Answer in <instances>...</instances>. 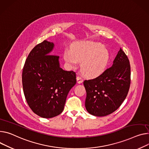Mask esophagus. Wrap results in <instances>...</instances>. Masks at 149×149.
Returning <instances> with one entry per match:
<instances>
[{
    "label": "esophagus",
    "instance_id": "1",
    "mask_svg": "<svg viewBox=\"0 0 149 149\" xmlns=\"http://www.w3.org/2000/svg\"><path fill=\"white\" fill-rule=\"evenodd\" d=\"M76 79H77V82L78 84H81V83H82V82H83V79H82V77H81V76H77Z\"/></svg>",
    "mask_w": 149,
    "mask_h": 149
}]
</instances>
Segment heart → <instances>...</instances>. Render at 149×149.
Listing matches in <instances>:
<instances>
[{
  "label": "heart",
  "instance_id": "obj_1",
  "mask_svg": "<svg viewBox=\"0 0 149 149\" xmlns=\"http://www.w3.org/2000/svg\"><path fill=\"white\" fill-rule=\"evenodd\" d=\"M65 61L71 65L81 62V70L86 76L93 77L103 72L109 63L110 55L100 43L91 42H76L71 50L64 52Z\"/></svg>",
  "mask_w": 149,
  "mask_h": 149
}]
</instances>
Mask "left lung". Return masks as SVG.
<instances>
[{
    "label": "left lung",
    "instance_id": "8db88e82",
    "mask_svg": "<svg viewBox=\"0 0 149 149\" xmlns=\"http://www.w3.org/2000/svg\"><path fill=\"white\" fill-rule=\"evenodd\" d=\"M130 84V61L120 48L111 67L98 77L84 81L87 111L96 116H104L112 113L127 97Z\"/></svg>",
    "mask_w": 149,
    "mask_h": 149
}]
</instances>
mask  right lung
<instances>
[{"instance_id":"1","label":"right lung","mask_w":149,"mask_h":149,"mask_svg":"<svg viewBox=\"0 0 149 149\" xmlns=\"http://www.w3.org/2000/svg\"><path fill=\"white\" fill-rule=\"evenodd\" d=\"M54 43L44 40L30 51L22 74V88L31 110L44 118L61 114L76 73L60 67L59 56L51 54Z\"/></svg>"}]
</instances>
